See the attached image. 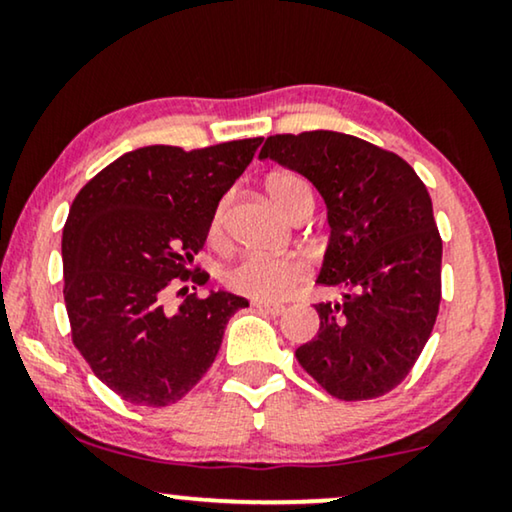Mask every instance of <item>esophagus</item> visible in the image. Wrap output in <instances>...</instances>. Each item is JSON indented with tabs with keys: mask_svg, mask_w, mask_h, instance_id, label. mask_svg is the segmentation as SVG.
<instances>
[{
	"mask_svg": "<svg viewBox=\"0 0 512 512\" xmlns=\"http://www.w3.org/2000/svg\"><path fill=\"white\" fill-rule=\"evenodd\" d=\"M251 305H254L256 310L265 312V314H272V317H279V314H284V310H286L284 305H275V303H261V300H254V303H251Z\"/></svg>",
	"mask_w": 512,
	"mask_h": 512,
	"instance_id": "obj_1",
	"label": "esophagus"
}]
</instances>
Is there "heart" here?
Here are the masks:
<instances>
[{"mask_svg":"<svg viewBox=\"0 0 512 512\" xmlns=\"http://www.w3.org/2000/svg\"><path fill=\"white\" fill-rule=\"evenodd\" d=\"M268 195L291 219L314 209V188L300 174H272L268 179ZM228 212L230 195H223L209 219V242L214 247H223L228 242ZM307 277H310V263L303 256H244L223 272V284L240 296L261 303H277L291 296Z\"/></svg>","mask_w":512,"mask_h":512,"instance_id":"heart-1","label":"heart"}]
</instances>
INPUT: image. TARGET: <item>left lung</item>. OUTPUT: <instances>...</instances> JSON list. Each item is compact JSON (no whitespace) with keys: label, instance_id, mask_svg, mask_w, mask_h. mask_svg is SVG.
I'll list each match as a JSON object with an SVG mask.
<instances>
[{"label":"left lung","instance_id":"1","mask_svg":"<svg viewBox=\"0 0 512 512\" xmlns=\"http://www.w3.org/2000/svg\"><path fill=\"white\" fill-rule=\"evenodd\" d=\"M258 158L303 174L326 200L331 242L317 284L342 303H317L319 333L296 359L340 401L396 389L415 366L440 307L443 240L429 191L394 151L312 130L272 135Z\"/></svg>","mask_w":512,"mask_h":512}]
</instances>
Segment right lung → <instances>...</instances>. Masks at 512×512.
Segmentation results:
<instances>
[{
    "mask_svg": "<svg viewBox=\"0 0 512 512\" xmlns=\"http://www.w3.org/2000/svg\"><path fill=\"white\" fill-rule=\"evenodd\" d=\"M261 142L144 146L97 172L74 198L62 230L72 342L123 401L177 403L214 363L228 319L249 305L226 291L188 293L167 312L163 296L172 284H207V272L191 268L193 256L205 247L216 202Z\"/></svg>",
    "mask_w": 512,
    "mask_h": 512,
    "instance_id": "1",
    "label": "right lung"
}]
</instances>
